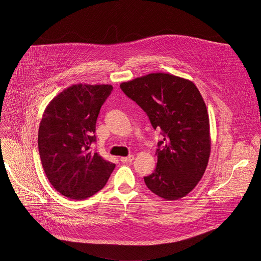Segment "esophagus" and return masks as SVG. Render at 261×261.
<instances>
[{
	"label": "esophagus",
	"instance_id": "1",
	"mask_svg": "<svg viewBox=\"0 0 261 261\" xmlns=\"http://www.w3.org/2000/svg\"><path fill=\"white\" fill-rule=\"evenodd\" d=\"M134 160L133 155H129L127 158H120V162L121 163H131Z\"/></svg>",
	"mask_w": 261,
	"mask_h": 261
}]
</instances>
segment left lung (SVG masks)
<instances>
[{
  "label": "left lung",
  "instance_id": "8db88e82",
  "mask_svg": "<svg viewBox=\"0 0 261 261\" xmlns=\"http://www.w3.org/2000/svg\"><path fill=\"white\" fill-rule=\"evenodd\" d=\"M124 93L149 116L164 140L158 165L144 177L149 190L166 200H177L201 179L211 153L210 121L205 102L192 81L155 72L120 84Z\"/></svg>",
  "mask_w": 261,
  "mask_h": 261
}]
</instances>
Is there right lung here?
<instances>
[{"label":"right lung","mask_w":261,"mask_h":261,"mask_svg":"<svg viewBox=\"0 0 261 261\" xmlns=\"http://www.w3.org/2000/svg\"><path fill=\"white\" fill-rule=\"evenodd\" d=\"M113 87L76 84L47 105L38 146L45 174L58 192L71 199L94 195L107 184L115 164L90 151L100 107Z\"/></svg>","instance_id":"right-lung-1"}]
</instances>
